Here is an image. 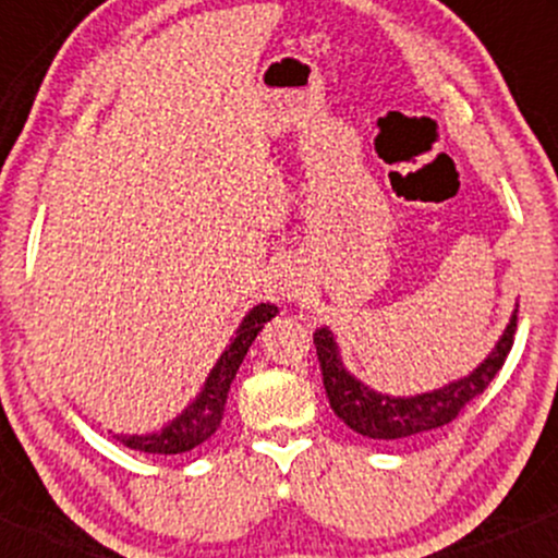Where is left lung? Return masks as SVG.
Listing matches in <instances>:
<instances>
[{
	"label": "left lung",
	"mask_w": 558,
	"mask_h": 558,
	"mask_svg": "<svg viewBox=\"0 0 558 558\" xmlns=\"http://www.w3.org/2000/svg\"><path fill=\"white\" fill-rule=\"evenodd\" d=\"M517 332V312L511 315V323L506 325L501 341L490 351L475 373H470L462 380L448 383V386L430 390V393L409 396V399H393L383 396L377 390H369L354 375L345 373L338 345L332 341L328 328L315 330V345L319 369H323L325 393H328L332 412L341 417L351 430L367 435L377 440H399L412 438V435L444 427L451 420L462 414V409L472 399H477L488 383L504 367L511 345H514Z\"/></svg>",
	"instance_id": "8db88e82"
}]
</instances>
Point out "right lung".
Returning <instances> with one entry per match:
<instances>
[{"mask_svg":"<svg viewBox=\"0 0 558 558\" xmlns=\"http://www.w3.org/2000/svg\"><path fill=\"white\" fill-rule=\"evenodd\" d=\"M278 315V306L275 304H259L243 317L241 328L235 330V338L228 343V349L222 351V356L217 360L215 369L209 373L207 383H204L202 393L196 396V401L185 409L183 414H178L168 427H162L159 433L151 435H118V440L133 451L144 453H183L196 448L198 444L213 435L222 422V412H226L228 390L233 383L235 373H239L243 356H246L248 345H252L257 332L265 328L267 319Z\"/></svg>","mask_w":558,"mask_h":558,"instance_id":"1","label":"right lung"}]
</instances>
